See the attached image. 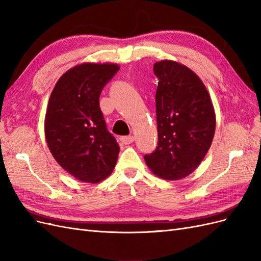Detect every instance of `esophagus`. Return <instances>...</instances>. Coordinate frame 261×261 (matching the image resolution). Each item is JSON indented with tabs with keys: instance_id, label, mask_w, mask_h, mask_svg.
<instances>
[{
	"instance_id": "34e87169",
	"label": "esophagus",
	"mask_w": 261,
	"mask_h": 261,
	"mask_svg": "<svg viewBox=\"0 0 261 261\" xmlns=\"http://www.w3.org/2000/svg\"><path fill=\"white\" fill-rule=\"evenodd\" d=\"M120 140H121V143L124 145H129L134 141V137L133 136H122V137H120Z\"/></svg>"
}]
</instances>
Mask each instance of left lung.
Segmentation results:
<instances>
[{
    "label": "left lung",
    "mask_w": 261,
    "mask_h": 261,
    "mask_svg": "<svg viewBox=\"0 0 261 261\" xmlns=\"http://www.w3.org/2000/svg\"><path fill=\"white\" fill-rule=\"evenodd\" d=\"M158 77V146L145 154L153 174L176 180L194 172L211 146L216 114L209 92L192 69L174 61L153 65Z\"/></svg>",
    "instance_id": "1"
}]
</instances>
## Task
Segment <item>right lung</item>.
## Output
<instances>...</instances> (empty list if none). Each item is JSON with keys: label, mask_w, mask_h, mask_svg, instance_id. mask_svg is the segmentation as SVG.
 <instances>
[{"label": "right lung", "mask_w": 261, "mask_h": 261, "mask_svg": "<svg viewBox=\"0 0 261 261\" xmlns=\"http://www.w3.org/2000/svg\"><path fill=\"white\" fill-rule=\"evenodd\" d=\"M120 69L116 64L84 63L61 76L45 113L46 144L70 175L99 183L115 168L120 146L107 128L99 98Z\"/></svg>", "instance_id": "1"}]
</instances>
